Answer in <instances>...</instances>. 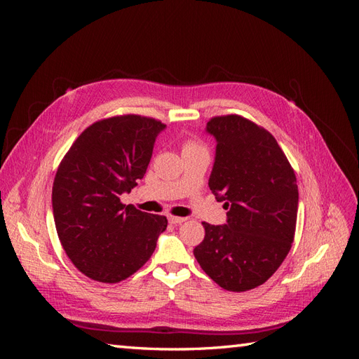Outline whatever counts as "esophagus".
<instances>
[{
	"label": "esophagus",
	"mask_w": 359,
	"mask_h": 359,
	"mask_svg": "<svg viewBox=\"0 0 359 359\" xmlns=\"http://www.w3.org/2000/svg\"><path fill=\"white\" fill-rule=\"evenodd\" d=\"M168 220H169L170 224H181V223L186 222V219H184V217H173V215H169Z\"/></svg>",
	"instance_id": "esophagus-1"
}]
</instances>
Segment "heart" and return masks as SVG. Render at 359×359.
Returning a JSON list of instances; mask_svg holds the SVG:
<instances>
[{"label": "heart", "mask_w": 359, "mask_h": 359, "mask_svg": "<svg viewBox=\"0 0 359 359\" xmlns=\"http://www.w3.org/2000/svg\"><path fill=\"white\" fill-rule=\"evenodd\" d=\"M201 148L199 145H196L194 142H187L186 145H184V151H190V149H198Z\"/></svg>", "instance_id": "b5f03b06"}]
</instances>
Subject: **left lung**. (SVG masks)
Segmentation results:
<instances>
[{"instance_id": "8db88e82", "label": "left lung", "mask_w": 359, "mask_h": 359, "mask_svg": "<svg viewBox=\"0 0 359 359\" xmlns=\"http://www.w3.org/2000/svg\"><path fill=\"white\" fill-rule=\"evenodd\" d=\"M205 130L217 142L208 186L227 219L202 223L205 238L193 255L220 287L245 292L264 285L292 247L295 172L274 136L240 115L215 116Z\"/></svg>"}]
</instances>
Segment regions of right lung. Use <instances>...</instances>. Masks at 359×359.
<instances>
[{
    "mask_svg": "<svg viewBox=\"0 0 359 359\" xmlns=\"http://www.w3.org/2000/svg\"><path fill=\"white\" fill-rule=\"evenodd\" d=\"M166 128L153 118L112 116L85 128L60 163L52 187L58 238L82 274L118 283L154 253L166 231L165 215L119 201L142 180L157 136Z\"/></svg>",
    "mask_w": 359,
    "mask_h": 359,
    "instance_id": "1",
    "label": "right lung"
}]
</instances>
